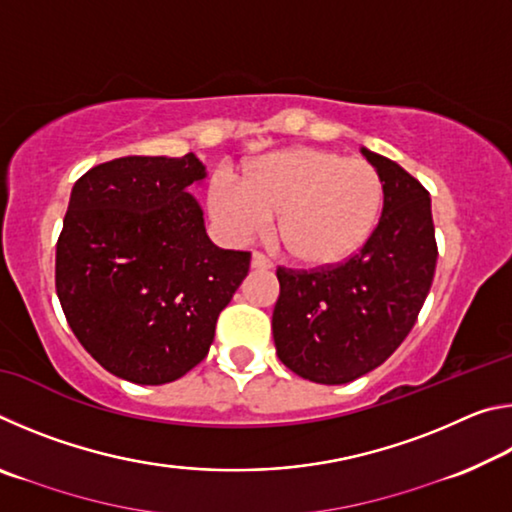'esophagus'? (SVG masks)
Returning <instances> with one entry per match:
<instances>
[{
	"mask_svg": "<svg viewBox=\"0 0 512 512\" xmlns=\"http://www.w3.org/2000/svg\"><path fill=\"white\" fill-rule=\"evenodd\" d=\"M250 266L257 268V271H268V268H273V262L262 253H253V257H250Z\"/></svg>",
	"mask_w": 512,
	"mask_h": 512,
	"instance_id": "obj_1",
	"label": "esophagus"
}]
</instances>
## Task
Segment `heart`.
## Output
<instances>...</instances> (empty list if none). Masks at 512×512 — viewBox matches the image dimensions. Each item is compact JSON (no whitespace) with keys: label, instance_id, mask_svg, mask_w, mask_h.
<instances>
[{"label":"heart","instance_id":"obj_1","mask_svg":"<svg viewBox=\"0 0 512 512\" xmlns=\"http://www.w3.org/2000/svg\"><path fill=\"white\" fill-rule=\"evenodd\" d=\"M381 198V178L370 162L293 146L255 160L244 183L214 180L210 210L235 241L262 235L277 216V239L293 262L325 268L366 244Z\"/></svg>","mask_w":512,"mask_h":512}]
</instances>
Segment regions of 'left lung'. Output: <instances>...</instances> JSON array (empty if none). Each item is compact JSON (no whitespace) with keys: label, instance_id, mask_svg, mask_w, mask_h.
Here are the masks:
<instances>
[{"label":"left lung","instance_id":"1","mask_svg":"<svg viewBox=\"0 0 512 512\" xmlns=\"http://www.w3.org/2000/svg\"><path fill=\"white\" fill-rule=\"evenodd\" d=\"M384 189V210L348 262L318 271L277 268V357L302 379L348 384L381 366L418 318L436 271L431 198L411 173L361 149Z\"/></svg>","mask_w":512,"mask_h":512}]
</instances>
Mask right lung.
Returning <instances> with one entry per match:
<instances>
[{"instance_id":"1","label":"right lung","mask_w":512,"mask_h":512,"mask_svg":"<svg viewBox=\"0 0 512 512\" xmlns=\"http://www.w3.org/2000/svg\"><path fill=\"white\" fill-rule=\"evenodd\" d=\"M205 176L187 153L128 155L76 180L56 293L76 339L115 377L160 386L198 366L248 275L250 253L214 246L187 192Z\"/></svg>"}]
</instances>
